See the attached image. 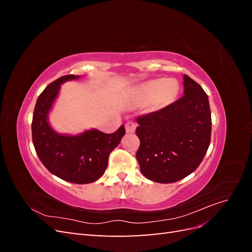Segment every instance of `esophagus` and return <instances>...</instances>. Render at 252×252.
<instances>
[{"label": "esophagus", "instance_id": "1", "mask_svg": "<svg viewBox=\"0 0 252 252\" xmlns=\"http://www.w3.org/2000/svg\"><path fill=\"white\" fill-rule=\"evenodd\" d=\"M135 128H136V124L132 121H129L125 124V129H126V132L128 133H132L135 131Z\"/></svg>", "mask_w": 252, "mask_h": 252}]
</instances>
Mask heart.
<instances>
[{
	"label": "heart",
	"instance_id": "b5f03b06",
	"mask_svg": "<svg viewBox=\"0 0 252 252\" xmlns=\"http://www.w3.org/2000/svg\"><path fill=\"white\" fill-rule=\"evenodd\" d=\"M179 93V84L173 79L152 80L142 84L134 94V101L149 104L151 109H159L170 104Z\"/></svg>",
	"mask_w": 252,
	"mask_h": 252
}]
</instances>
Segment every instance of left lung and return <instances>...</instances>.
<instances>
[{
    "label": "left lung",
    "mask_w": 252,
    "mask_h": 252,
    "mask_svg": "<svg viewBox=\"0 0 252 252\" xmlns=\"http://www.w3.org/2000/svg\"><path fill=\"white\" fill-rule=\"evenodd\" d=\"M184 95L172 104L136 119L140 139L136 151L140 169L147 179L169 184L192 173L208 150L211 112L204 89L187 74Z\"/></svg>",
    "instance_id": "8db88e82"
}]
</instances>
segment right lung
Wrapping results in <instances>:
<instances>
[{
	"mask_svg": "<svg viewBox=\"0 0 252 252\" xmlns=\"http://www.w3.org/2000/svg\"><path fill=\"white\" fill-rule=\"evenodd\" d=\"M79 78L74 74L64 75L44 89L35 104L32 131L36 155L52 174L74 184H88L104 174L110 152L124 136L125 127L122 125L113 133L91 129L78 135H64L53 130L48 123V112L61 85Z\"/></svg>",
	"mask_w": 252,
	"mask_h": 252,
	"instance_id": "right-lung-1",
	"label": "right lung"
}]
</instances>
